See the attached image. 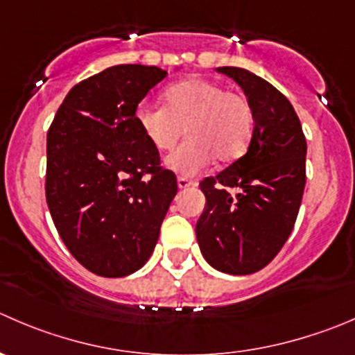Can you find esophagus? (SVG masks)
Wrapping results in <instances>:
<instances>
[{
    "mask_svg": "<svg viewBox=\"0 0 355 355\" xmlns=\"http://www.w3.org/2000/svg\"><path fill=\"white\" fill-rule=\"evenodd\" d=\"M177 182H178V187L180 189H189V187H194L196 185V180H192V178L187 177V175H178Z\"/></svg>",
    "mask_w": 355,
    "mask_h": 355,
    "instance_id": "34e87169",
    "label": "esophagus"
}]
</instances>
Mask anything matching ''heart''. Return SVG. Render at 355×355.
<instances>
[{"mask_svg":"<svg viewBox=\"0 0 355 355\" xmlns=\"http://www.w3.org/2000/svg\"><path fill=\"white\" fill-rule=\"evenodd\" d=\"M135 119L150 144L171 150L187 133V140L166 157V166L192 175L209 161H232L243 156L253 137L254 111L239 92L202 78H191L164 92V105H139Z\"/></svg>","mask_w":355,"mask_h":355,"instance_id":"1","label":"heart"}]
</instances>
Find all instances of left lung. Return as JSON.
<instances>
[{
	"label": "left lung",
	"mask_w": 355,
	"mask_h": 355,
	"mask_svg": "<svg viewBox=\"0 0 355 355\" xmlns=\"http://www.w3.org/2000/svg\"><path fill=\"white\" fill-rule=\"evenodd\" d=\"M218 71L250 98L254 130L244 156L199 184L206 208L196 237L211 267L244 276L269 265L293 230L307 178V142L293 105L269 81L241 67Z\"/></svg>",
	"instance_id": "left-lung-1"
}]
</instances>
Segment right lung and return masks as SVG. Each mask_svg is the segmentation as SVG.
<instances>
[{"instance_id": "right-lung-1", "label": "right lung", "mask_w": 355, "mask_h": 355, "mask_svg": "<svg viewBox=\"0 0 355 355\" xmlns=\"http://www.w3.org/2000/svg\"><path fill=\"white\" fill-rule=\"evenodd\" d=\"M164 78L156 65L105 69L72 86L48 130V209L72 257L97 276H128L149 260L177 194L135 119Z\"/></svg>"}]
</instances>
